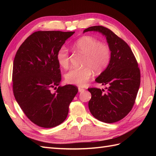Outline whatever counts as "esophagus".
<instances>
[{
    "instance_id": "34e87169",
    "label": "esophagus",
    "mask_w": 156,
    "mask_h": 156,
    "mask_svg": "<svg viewBox=\"0 0 156 156\" xmlns=\"http://www.w3.org/2000/svg\"><path fill=\"white\" fill-rule=\"evenodd\" d=\"M78 91H79V92H82L84 91V89L82 88L79 87V88H78Z\"/></svg>"
}]
</instances>
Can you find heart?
Here are the masks:
<instances>
[{
    "mask_svg": "<svg viewBox=\"0 0 156 156\" xmlns=\"http://www.w3.org/2000/svg\"><path fill=\"white\" fill-rule=\"evenodd\" d=\"M73 47L76 51L85 55L84 68L72 69L65 76L67 83L83 87L93 75L105 71L111 60V50L109 46L90 36H84L76 40ZM57 59L62 68H68L69 54L68 48L62 46L59 49Z\"/></svg>",
    "mask_w": 156,
    "mask_h": 156,
    "instance_id": "1",
    "label": "heart"
}]
</instances>
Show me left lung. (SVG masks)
Instances as JSON below:
<instances>
[{"label":"left lung","instance_id":"8db88e82","mask_svg":"<svg viewBox=\"0 0 156 156\" xmlns=\"http://www.w3.org/2000/svg\"><path fill=\"white\" fill-rule=\"evenodd\" d=\"M98 31L105 35L111 50L108 66L95 81L107 84V92L89 88L91 114L98 121L112 123L123 119L131 111L140 86V69L131 49L124 40L103 26H92L84 31Z\"/></svg>","mask_w":156,"mask_h":156}]
</instances>
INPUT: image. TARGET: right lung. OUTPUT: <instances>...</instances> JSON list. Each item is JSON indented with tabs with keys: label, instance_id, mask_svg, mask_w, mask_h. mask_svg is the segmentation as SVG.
<instances>
[{
	"label": "right lung",
	"instance_id": "right-lung-1",
	"mask_svg": "<svg viewBox=\"0 0 156 156\" xmlns=\"http://www.w3.org/2000/svg\"><path fill=\"white\" fill-rule=\"evenodd\" d=\"M74 31H39L25 39L13 62L12 90L27 118L44 128L60 125L67 117L69 105L78 93L74 85L59 87L61 71L57 54Z\"/></svg>",
	"mask_w": 156,
	"mask_h": 156
}]
</instances>
